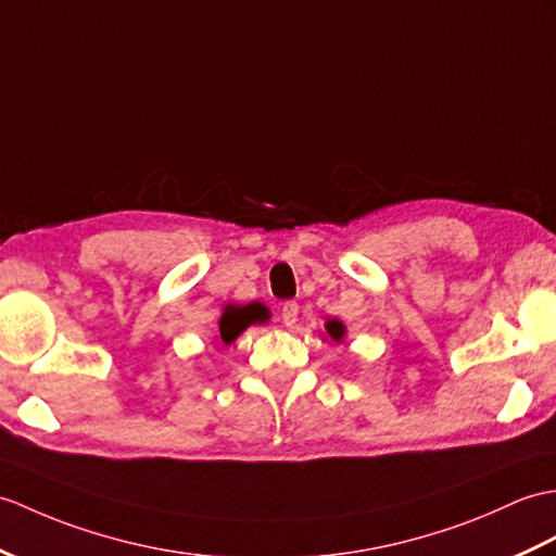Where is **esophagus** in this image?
<instances>
[{
    "mask_svg": "<svg viewBox=\"0 0 556 556\" xmlns=\"http://www.w3.org/2000/svg\"><path fill=\"white\" fill-rule=\"evenodd\" d=\"M281 321L287 325L289 329L295 327V321H299V303L295 301H287L281 305Z\"/></svg>",
    "mask_w": 556,
    "mask_h": 556,
    "instance_id": "1",
    "label": "esophagus"
}]
</instances>
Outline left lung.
Masks as SVG:
<instances>
[{"instance_id":"left-lung-1","label":"left lung","mask_w":556,"mask_h":556,"mask_svg":"<svg viewBox=\"0 0 556 556\" xmlns=\"http://www.w3.org/2000/svg\"><path fill=\"white\" fill-rule=\"evenodd\" d=\"M327 331H329V337L337 339V341H341L343 333H345V329H343V325H341L339 319H329L327 321Z\"/></svg>"}]
</instances>
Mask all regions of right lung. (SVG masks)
<instances>
[{
    "label": "right lung",
    "instance_id": "right-lung-1",
    "mask_svg": "<svg viewBox=\"0 0 556 556\" xmlns=\"http://www.w3.org/2000/svg\"><path fill=\"white\" fill-rule=\"evenodd\" d=\"M265 315L267 313L261 303H251L243 307H237V305L227 307L223 317H219V339H223L225 343H231L243 329L253 325V321H263Z\"/></svg>",
    "mask_w": 556,
    "mask_h": 556
}]
</instances>
